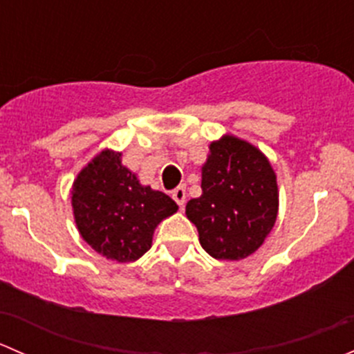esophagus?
I'll use <instances>...</instances> for the list:
<instances>
[{"mask_svg":"<svg viewBox=\"0 0 354 354\" xmlns=\"http://www.w3.org/2000/svg\"><path fill=\"white\" fill-rule=\"evenodd\" d=\"M171 197L174 198V202H176L178 205L185 207V203H187V190H185V187L174 188V190L171 192Z\"/></svg>","mask_w":354,"mask_h":354,"instance_id":"34e87169","label":"esophagus"}]
</instances>
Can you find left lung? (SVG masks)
<instances>
[{
	"mask_svg": "<svg viewBox=\"0 0 354 354\" xmlns=\"http://www.w3.org/2000/svg\"><path fill=\"white\" fill-rule=\"evenodd\" d=\"M277 183L267 157L236 137L210 144L202 195L187 203L202 248L217 260H241L263 243L277 217Z\"/></svg>",
	"mask_w": 354,
	"mask_h": 354,
	"instance_id": "left-lung-1",
	"label": "left lung"
}]
</instances>
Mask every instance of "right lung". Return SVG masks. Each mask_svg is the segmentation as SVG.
Wrapping results in <instances>:
<instances>
[{
	"label": "right lung",
	"instance_id": "1",
	"mask_svg": "<svg viewBox=\"0 0 354 354\" xmlns=\"http://www.w3.org/2000/svg\"><path fill=\"white\" fill-rule=\"evenodd\" d=\"M82 238L102 257L133 262L152 245V234L178 205L162 192L142 187L121 164L120 152L102 151L80 171L71 192Z\"/></svg>",
	"mask_w": 354,
	"mask_h": 354
}]
</instances>
